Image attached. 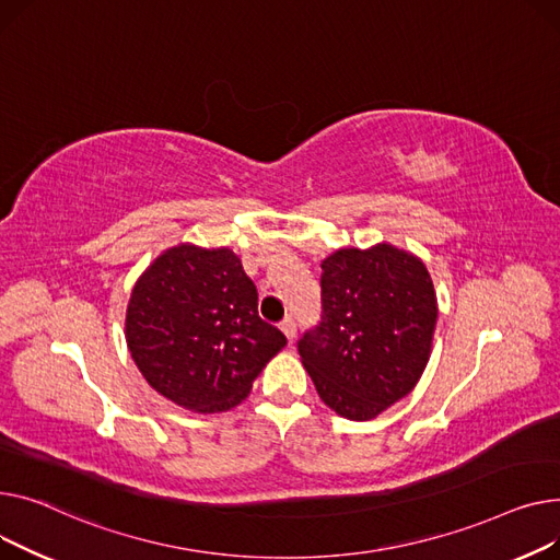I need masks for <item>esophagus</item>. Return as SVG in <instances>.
<instances>
[{"label":"esophagus","instance_id":"34e87169","mask_svg":"<svg viewBox=\"0 0 560 560\" xmlns=\"http://www.w3.org/2000/svg\"><path fill=\"white\" fill-rule=\"evenodd\" d=\"M280 330H282V335H284L289 341H293V337H295V323H293L291 316H287V318L280 323Z\"/></svg>","mask_w":560,"mask_h":560}]
</instances>
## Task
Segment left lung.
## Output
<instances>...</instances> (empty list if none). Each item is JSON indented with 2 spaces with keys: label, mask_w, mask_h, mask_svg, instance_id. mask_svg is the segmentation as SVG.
Segmentation results:
<instances>
[{
  "label": "left lung",
  "mask_w": 560,
  "mask_h": 560,
  "mask_svg": "<svg viewBox=\"0 0 560 560\" xmlns=\"http://www.w3.org/2000/svg\"><path fill=\"white\" fill-rule=\"evenodd\" d=\"M320 323L299 341L320 400L373 420L418 384L432 352L436 293L422 261L390 244L341 248L320 265Z\"/></svg>",
  "instance_id": "obj_1"
}]
</instances>
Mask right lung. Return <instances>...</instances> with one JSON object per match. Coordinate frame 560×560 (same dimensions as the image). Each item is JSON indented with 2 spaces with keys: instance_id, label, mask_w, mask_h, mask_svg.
Masks as SVG:
<instances>
[{
  "instance_id": "right-lung-1",
  "label": "right lung",
  "mask_w": 560,
  "mask_h": 560,
  "mask_svg": "<svg viewBox=\"0 0 560 560\" xmlns=\"http://www.w3.org/2000/svg\"><path fill=\"white\" fill-rule=\"evenodd\" d=\"M126 343L160 396L217 413L248 396L287 337L259 318L257 289L233 250L178 244L130 291Z\"/></svg>"
}]
</instances>
